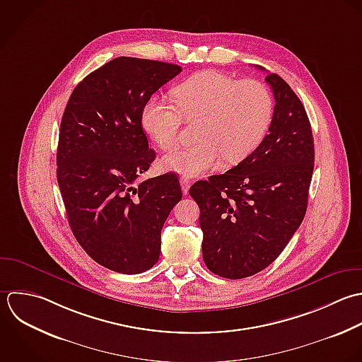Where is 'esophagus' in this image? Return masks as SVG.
I'll return each instance as SVG.
<instances>
[{
  "label": "esophagus",
  "mask_w": 362,
  "mask_h": 362,
  "mask_svg": "<svg viewBox=\"0 0 362 362\" xmlns=\"http://www.w3.org/2000/svg\"><path fill=\"white\" fill-rule=\"evenodd\" d=\"M180 186H182L183 194H187V193H189V189H190V186H192V180H190L189 177L182 176V177H180Z\"/></svg>",
  "instance_id": "obj_1"
}]
</instances>
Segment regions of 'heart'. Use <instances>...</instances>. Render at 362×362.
<instances>
[{
  "label": "heart",
  "instance_id": "b5f03b06",
  "mask_svg": "<svg viewBox=\"0 0 362 362\" xmlns=\"http://www.w3.org/2000/svg\"><path fill=\"white\" fill-rule=\"evenodd\" d=\"M177 107L152 97L142 108L141 122L163 151L177 139L183 118L197 119V144L177 146L162 158V168L185 176H200L218 168L224 158L237 163L264 141L274 117L271 90L258 80L204 70L172 90Z\"/></svg>",
  "mask_w": 362,
  "mask_h": 362
}]
</instances>
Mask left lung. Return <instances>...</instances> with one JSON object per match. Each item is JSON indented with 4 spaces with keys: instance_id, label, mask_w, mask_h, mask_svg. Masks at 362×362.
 <instances>
[{
    "instance_id": "obj_1",
    "label": "left lung",
    "mask_w": 362,
    "mask_h": 362,
    "mask_svg": "<svg viewBox=\"0 0 362 362\" xmlns=\"http://www.w3.org/2000/svg\"><path fill=\"white\" fill-rule=\"evenodd\" d=\"M265 80L275 97L269 134L237 166L189 190L200 207L204 264L221 278L243 279L269 267L308 209L315 168L310 121L281 76L268 73Z\"/></svg>"
}]
</instances>
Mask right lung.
Returning <instances> with one entry per match:
<instances>
[{
    "label": "right lung",
    "instance_id": "add662e5",
    "mask_svg": "<svg viewBox=\"0 0 362 362\" xmlns=\"http://www.w3.org/2000/svg\"><path fill=\"white\" fill-rule=\"evenodd\" d=\"M180 71L115 57L76 86L62 117L56 175L69 226L88 257L114 272L135 275L158 262L162 227L182 199L173 172L138 182L156 156L142 108Z\"/></svg>",
    "mask_w": 362,
    "mask_h": 362
}]
</instances>
